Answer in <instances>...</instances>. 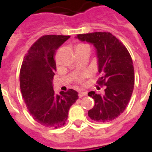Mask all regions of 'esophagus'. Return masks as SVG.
<instances>
[{"label":"esophagus","instance_id":"1","mask_svg":"<svg viewBox=\"0 0 152 152\" xmlns=\"http://www.w3.org/2000/svg\"><path fill=\"white\" fill-rule=\"evenodd\" d=\"M87 95V93L86 92H80L79 93V97L80 98H82L83 96H84V95Z\"/></svg>","mask_w":152,"mask_h":152}]
</instances>
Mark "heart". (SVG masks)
<instances>
[{
  "label": "heart",
  "instance_id": "b5f03b06",
  "mask_svg": "<svg viewBox=\"0 0 152 152\" xmlns=\"http://www.w3.org/2000/svg\"><path fill=\"white\" fill-rule=\"evenodd\" d=\"M86 47H88V48H89V46H88V45H86V44L80 43V44H78V45L76 46V50H79V49H82V48H86Z\"/></svg>",
  "mask_w": 152,
  "mask_h": 152
}]
</instances>
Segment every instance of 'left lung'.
I'll return each instance as SVG.
<instances>
[{"instance_id": "left-lung-1", "label": "left lung", "mask_w": 152, "mask_h": 152, "mask_svg": "<svg viewBox=\"0 0 152 152\" xmlns=\"http://www.w3.org/2000/svg\"><path fill=\"white\" fill-rule=\"evenodd\" d=\"M76 39L92 44L96 50L99 85L106 86L103 95L90 91L95 106L88 111L91 119L99 122L113 121L124 112L134 88V68L127 49L109 32L78 34Z\"/></svg>"}]
</instances>
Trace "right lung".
Instances as JSON below:
<instances>
[{
	"label": "right lung",
	"instance_id": "obj_1",
	"mask_svg": "<svg viewBox=\"0 0 152 152\" xmlns=\"http://www.w3.org/2000/svg\"><path fill=\"white\" fill-rule=\"evenodd\" d=\"M69 35H44L29 49L20 73V90L32 118L45 127H61L66 122L71 106L78 92L69 89L55 95L53 80L56 72V50Z\"/></svg>",
	"mask_w": 152,
	"mask_h": 152
}]
</instances>
